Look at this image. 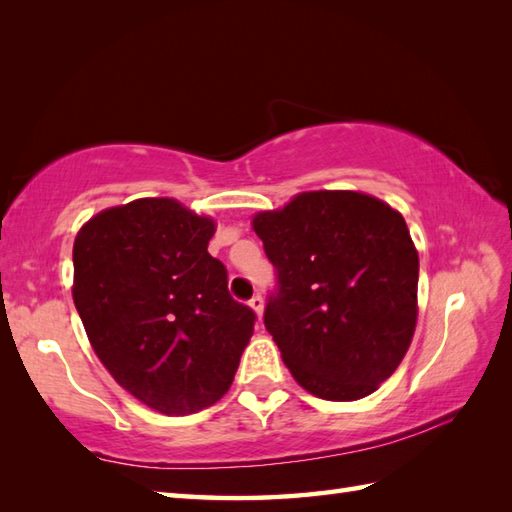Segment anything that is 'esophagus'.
<instances>
[{
    "label": "esophagus",
    "mask_w": 512,
    "mask_h": 512,
    "mask_svg": "<svg viewBox=\"0 0 512 512\" xmlns=\"http://www.w3.org/2000/svg\"><path fill=\"white\" fill-rule=\"evenodd\" d=\"M248 306L255 310L257 317H262V314H264V297H262V295H255L253 299L248 301Z\"/></svg>",
    "instance_id": "esophagus-1"
}]
</instances>
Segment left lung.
<instances>
[{"label": "left lung", "mask_w": 512, "mask_h": 512, "mask_svg": "<svg viewBox=\"0 0 512 512\" xmlns=\"http://www.w3.org/2000/svg\"><path fill=\"white\" fill-rule=\"evenodd\" d=\"M253 228L277 270L264 325L310 394L347 402L396 372L418 319L405 217L358 191L299 193Z\"/></svg>", "instance_id": "8db88e82"}]
</instances>
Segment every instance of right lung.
Instances as JSON below:
<instances>
[{
  "instance_id": "1",
  "label": "right lung",
  "mask_w": 512,
  "mask_h": 512,
  "mask_svg": "<svg viewBox=\"0 0 512 512\" xmlns=\"http://www.w3.org/2000/svg\"><path fill=\"white\" fill-rule=\"evenodd\" d=\"M211 217L171 198L105 209L74 239L72 297L96 356L167 416L215 405L233 383L255 312L209 255Z\"/></svg>"
}]
</instances>
